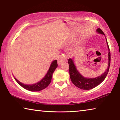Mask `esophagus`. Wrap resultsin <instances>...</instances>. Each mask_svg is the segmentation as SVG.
Listing matches in <instances>:
<instances>
[{"label":"esophagus","mask_w":120,"mask_h":120,"mask_svg":"<svg viewBox=\"0 0 120 120\" xmlns=\"http://www.w3.org/2000/svg\"><path fill=\"white\" fill-rule=\"evenodd\" d=\"M67 60V57L64 54H62L61 56H60V58L58 60V64L59 65H60L62 64V62H64V61H66Z\"/></svg>","instance_id":"1"}]
</instances>
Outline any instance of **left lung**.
I'll return each mask as SVG.
<instances>
[{"label":"left lung","instance_id":"8db88e82","mask_svg":"<svg viewBox=\"0 0 120 120\" xmlns=\"http://www.w3.org/2000/svg\"><path fill=\"white\" fill-rule=\"evenodd\" d=\"M96 32L98 34L105 35L104 32L99 28H98L96 30ZM105 38H106L107 46L109 50L108 64H107L106 70L100 76L92 78H86V77H84L77 70L76 65L75 64L74 58H69L68 59V63L69 64V74L71 80L76 87L82 89H84V90H89V89L94 88L98 86L101 82H102L106 78L107 75L108 74L109 66H110L111 54L106 36H105Z\"/></svg>","mask_w":120,"mask_h":120}]
</instances>
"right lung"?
<instances>
[{
	"label": "right lung",
	"mask_w": 120,
	"mask_h": 120,
	"mask_svg": "<svg viewBox=\"0 0 120 120\" xmlns=\"http://www.w3.org/2000/svg\"><path fill=\"white\" fill-rule=\"evenodd\" d=\"M57 60H55L52 61L50 66L49 69L44 77L40 81L35 83V84L30 85L25 84L18 80L15 77H14V78L20 86L26 89V90L31 91V92H38V91H40L45 89L49 85L51 82L53 73L56 70V69L57 68Z\"/></svg>",
	"instance_id": "obj_1"
}]
</instances>
